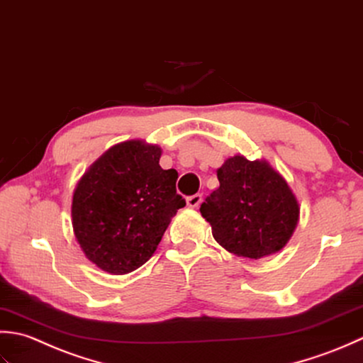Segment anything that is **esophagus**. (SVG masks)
I'll return each instance as SVG.
<instances>
[{
    "label": "esophagus",
    "mask_w": 363,
    "mask_h": 363,
    "mask_svg": "<svg viewBox=\"0 0 363 363\" xmlns=\"http://www.w3.org/2000/svg\"><path fill=\"white\" fill-rule=\"evenodd\" d=\"M202 202V194H192V196H188L186 197V203L188 206H191V208H196V206H199V203Z\"/></svg>",
    "instance_id": "obj_1"
}]
</instances>
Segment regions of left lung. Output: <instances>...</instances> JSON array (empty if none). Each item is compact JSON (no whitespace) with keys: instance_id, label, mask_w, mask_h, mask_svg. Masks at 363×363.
Listing matches in <instances>:
<instances>
[{"instance_id":"8db88e82","label":"left lung","mask_w":363,"mask_h":363,"mask_svg":"<svg viewBox=\"0 0 363 363\" xmlns=\"http://www.w3.org/2000/svg\"><path fill=\"white\" fill-rule=\"evenodd\" d=\"M218 180L201 206L214 240L255 260L282 249L299 219L298 201L282 177L268 162L233 157L218 169Z\"/></svg>"}]
</instances>
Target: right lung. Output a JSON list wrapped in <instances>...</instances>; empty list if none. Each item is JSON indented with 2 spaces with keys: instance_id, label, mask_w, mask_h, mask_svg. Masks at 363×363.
Segmentation results:
<instances>
[{
  "instance_id": "1",
  "label": "right lung",
  "mask_w": 363,
  "mask_h": 363,
  "mask_svg": "<svg viewBox=\"0 0 363 363\" xmlns=\"http://www.w3.org/2000/svg\"><path fill=\"white\" fill-rule=\"evenodd\" d=\"M161 149L143 140L117 144L94 162L73 192L72 224L86 257L111 274H127L157 250L186 201Z\"/></svg>"
}]
</instances>
